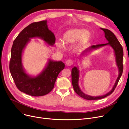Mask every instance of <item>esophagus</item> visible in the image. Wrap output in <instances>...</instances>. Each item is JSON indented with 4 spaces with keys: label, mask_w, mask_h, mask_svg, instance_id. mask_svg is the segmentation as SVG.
Here are the masks:
<instances>
[{
    "label": "esophagus",
    "mask_w": 129,
    "mask_h": 129,
    "mask_svg": "<svg viewBox=\"0 0 129 129\" xmlns=\"http://www.w3.org/2000/svg\"><path fill=\"white\" fill-rule=\"evenodd\" d=\"M66 64L69 66H72L73 64V61L72 59H68L66 61Z\"/></svg>",
    "instance_id": "1"
}]
</instances>
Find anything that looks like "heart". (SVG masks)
Instances as JSON below:
<instances>
[{"label":"heart","instance_id":"b5f03b06","mask_svg":"<svg viewBox=\"0 0 129 129\" xmlns=\"http://www.w3.org/2000/svg\"><path fill=\"white\" fill-rule=\"evenodd\" d=\"M91 39V33L88 30L83 29L74 28L68 30L63 36V43L66 46L70 45L78 41L77 48L80 49L84 46ZM57 46L59 48L64 47L61 42L57 43Z\"/></svg>","mask_w":129,"mask_h":129}]
</instances>
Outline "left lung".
<instances>
[{"instance_id":"8db88e82","label":"left lung","mask_w":129,"mask_h":129,"mask_svg":"<svg viewBox=\"0 0 129 129\" xmlns=\"http://www.w3.org/2000/svg\"><path fill=\"white\" fill-rule=\"evenodd\" d=\"M101 29L103 30V31L104 32L105 37L106 38V40L108 41L109 43L106 44H99V45H93L90 47L87 48L85 51L87 52L88 50L95 49L101 46L107 45H110L113 48L115 52L116 64L117 65V67H118L119 71V74L118 77H117V80L115 83V84L113 88L112 89V90L110 92L104 95L93 97L89 95H86L85 94H84L82 92L79 86H78V78H79V71H78V70H77V68H76V67H74V68H73L72 70V83L74 91L77 94H78V95L83 98V99H85L87 100H96L102 99L110 95V94L112 93L114 91L116 86H117V83H118L120 80V78L122 74L123 70V48L122 45L119 42V41L117 40V39L116 38L114 34L111 30L108 29H105V28H101ZM85 51L83 52H85Z\"/></svg>"}]
</instances>
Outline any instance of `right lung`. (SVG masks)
<instances>
[{
  "label": "right lung",
  "mask_w": 129,
  "mask_h": 129,
  "mask_svg": "<svg viewBox=\"0 0 129 129\" xmlns=\"http://www.w3.org/2000/svg\"><path fill=\"white\" fill-rule=\"evenodd\" d=\"M35 37L43 38L50 45L55 42V35L48 29L47 20L30 24L19 34L13 42L9 70L15 85L20 91L33 96H41L52 90L65 64L62 61L49 60L46 69L37 77H31L26 74L22 66V52L29 38Z\"/></svg>",
  "instance_id": "1"
}]
</instances>
